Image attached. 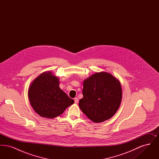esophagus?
I'll return each instance as SVG.
<instances>
[{"label": "esophagus", "mask_w": 159, "mask_h": 159, "mask_svg": "<svg viewBox=\"0 0 159 159\" xmlns=\"http://www.w3.org/2000/svg\"><path fill=\"white\" fill-rule=\"evenodd\" d=\"M74 100H75V102L76 104L78 103V102H79V99H78V98H75L74 99Z\"/></svg>", "instance_id": "obj_1"}]
</instances>
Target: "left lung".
Returning <instances> with one entry per match:
<instances>
[{"label": "left lung", "instance_id": "obj_1", "mask_svg": "<svg viewBox=\"0 0 159 159\" xmlns=\"http://www.w3.org/2000/svg\"><path fill=\"white\" fill-rule=\"evenodd\" d=\"M82 93L83 97L79 101V107L95 123L111 118L120 106L121 84L108 73H97L85 79Z\"/></svg>", "mask_w": 159, "mask_h": 159}]
</instances>
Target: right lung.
I'll use <instances>...</instances> for the list:
<instances>
[{"label": "right lung", "instance_id": "obj_1", "mask_svg": "<svg viewBox=\"0 0 159 159\" xmlns=\"http://www.w3.org/2000/svg\"><path fill=\"white\" fill-rule=\"evenodd\" d=\"M59 84L58 78L51 71L42 73L31 84L29 99L33 110L41 117L53 119L74 103Z\"/></svg>", "mask_w": 159, "mask_h": 159}]
</instances>
